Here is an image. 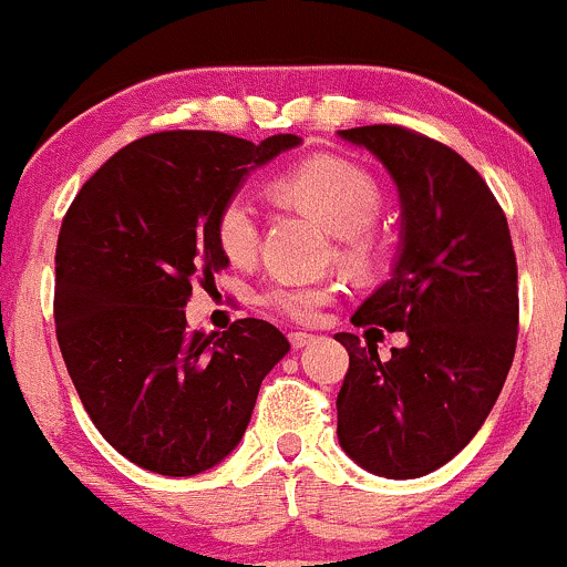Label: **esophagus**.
<instances>
[{
  "instance_id": "34e87169",
  "label": "esophagus",
  "mask_w": 567,
  "mask_h": 567,
  "mask_svg": "<svg viewBox=\"0 0 567 567\" xmlns=\"http://www.w3.org/2000/svg\"><path fill=\"white\" fill-rule=\"evenodd\" d=\"M289 340H291V349H306V346H310L316 340V334H310V332H291L289 334Z\"/></svg>"
}]
</instances>
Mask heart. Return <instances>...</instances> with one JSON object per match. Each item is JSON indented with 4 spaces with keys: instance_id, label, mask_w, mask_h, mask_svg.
I'll return each instance as SVG.
<instances>
[{
    "instance_id": "obj_1",
    "label": "heart",
    "mask_w": 567,
    "mask_h": 567,
    "mask_svg": "<svg viewBox=\"0 0 567 567\" xmlns=\"http://www.w3.org/2000/svg\"><path fill=\"white\" fill-rule=\"evenodd\" d=\"M272 194L291 208L340 237V257L351 267H368L375 257L370 224L381 210V188L357 164L343 159H310L272 184ZM216 243L233 265H251L259 251V216L246 197L224 203L216 216ZM338 295L334 284H270L259 300L278 313L310 321L319 308L330 306Z\"/></svg>"
}]
</instances>
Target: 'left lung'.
<instances>
[{
  "instance_id": "8db88e82",
  "label": "left lung",
  "mask_w": 567,
  "mask_h": 567,
  "mask_svg": "<svg viewBox=\"0 0 567 567\" xmlns=\"http://www.w3.org/2000/svg\"><path fill=\"white\" fill-rule=\"evenodd\" d=\"M338 135L370 151L400 197L398 257L351 321L408 334L386 362L373 340L334 334L349 351L338 441L373 476L419 478L473 441L514 362L519 295L508 221L449 145L389 124Z\"/></svg>"
}]
</instances>
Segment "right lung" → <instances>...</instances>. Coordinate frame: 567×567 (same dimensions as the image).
Masks as SVG:
<instances>
[{"label": "right lung", "instance_id": "add662e5", "mask_svg": "<svg viewBox=\"0 0 567 567\" xmlns=\"http://www.w3.org/2000/svg\"><path fill=\"white\" fill-rule=\"evenodd\" d=\"M302 137L159 132L111 156L78 192L56 246V338L94 427L159 476H197L235 452L281 330L240 319L188 332L192 284L229 267L216 216L251 169Z\"/></svg>", "mask_w": 567, "mask_h": 567}]
</instances>
